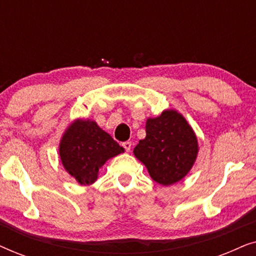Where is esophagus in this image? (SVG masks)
Returning <instances> with one entry per match:
<instances>
[{
  "label": "esophagus",
  "mask_w": 256,
  "mask_h": 256,
  "mask_svg": "<svg viewBox=\"0 0 256 256\" xmlns=\"http://www.w3.org/2000/svg\"><path fill=\"white\" fill-rule=\"evenodd\" d=\"M122 146H124L126 152H130V148H132V142H129V141H126V142L122 143Z\"/></svg>",
  "instance_id": "34e87169"
}]
</instances>
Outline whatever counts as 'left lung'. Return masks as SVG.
Masks as SVG:
<instances>
[{"instance_id": "8db88e82", "label": "left lung", "mask_w": 256, "mask_h": 256, "mask_svg": "<svg viewBox=\"0 0 256 256\" xmlns=\"http://www.w3.org/2000/svg\"><path fill=\"white\" fill-rule=\"evenodd\" d=\"M146 138L134 148L136 158L144 164L150 177L164 186L186 176L198 155V140L185 118L166 110L146 124Z\"/></svg>"}]
</instances>
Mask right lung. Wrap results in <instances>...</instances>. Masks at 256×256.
<instances>
[{"mask_svg":"<svg viewBox=\"0 0 256 256\" xmlns=\"http://www.w3.org/2000/svg\"><path fill=\"white\" fill-rule=\"evenodd\" d=\"M124 152L96 122L82 118L68 126L59 143L62 166L80 185L93 184L106 160Z\"/></svg>","mask_w":256,"mask_h":256,"instance_id":"right-lung-1","label":"right lung"}]
</instances>
